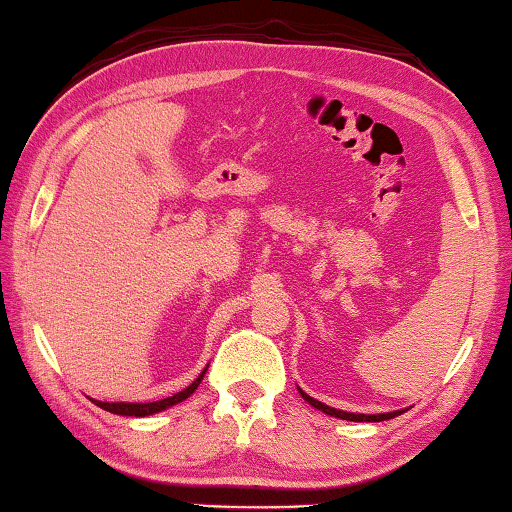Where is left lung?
I'll list each match as a JSON object with an SVG mask.
<instances>
[{
  "label": "left lung",
  "mask_w": 512,
  "mask_h": 512,
  "mask_svg": "<svg viewBox=\"0 0 512 512\" xmlns=\"http://www.w3.org/2000/svg\"><path fill=\"white\" fill-rule=\"evenodd\" d=\"M300 395L305 397V400L311 404V406H316L318 411H323V413H327V415H334V418H341V420H352V422H381V420H391V418H395V415H400L402 411H393V413H379V415H363V413H345V411H339V409H332V406H327V404H323V402H318V400H314V397H309L307 393H302L300 391Z\"/></svg>",
  "instance_id": "8db88e82"
}]
</instances>
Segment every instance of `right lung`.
Returning <instances> with one entry per match:
<instances>
[{
	"label": "right lung",
	"mask_w": 512,
	"mask_h": 512,
	"mask_svg": "<svg viewBox=\"0 0 512 512\" xmlns=\"http://www.w3.org/2000/svg\"><path fill=\"white\" fill-rule=\"evenodd\" d=\"M205 370L196 377L194 384H189L185 388V391H180V393L171 395V397H164V400H158V402H146V404H140V402H97V400H92V402L97 404V406H101L103 411H110V413H117V415H133V418H144V415L164 411V409H169V406H173V404L187 400V397L196 391L198 384H201V379L205 377Z\"/></svg>",
	"instance_id": "right-lung-1"
}]
</instances>
